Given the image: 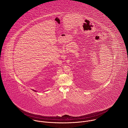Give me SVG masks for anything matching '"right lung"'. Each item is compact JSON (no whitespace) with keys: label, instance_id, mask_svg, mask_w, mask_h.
<instances>
[{"label":"right lung","instance_id":"right-lung-1","mask_svg":"<svg viewBox=\"0 0 128 128\" xmlns=\"http://www.w3.org/2000/svg\"><path fill=\"white\" fill-rule=\"evenodd\" d=\"M34 90V91H35V90Z\"/></svg>","mask_w":128,"mask_h":128}]
</instances>
